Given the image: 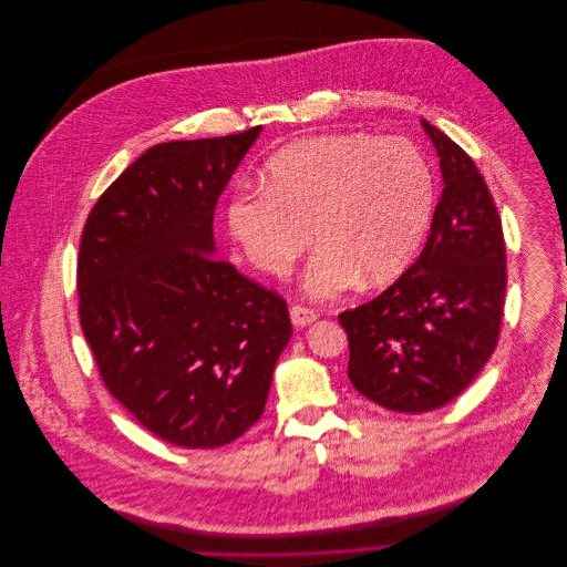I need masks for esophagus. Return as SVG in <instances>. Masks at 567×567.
Wrapping results in <instances>:
<instances>
[{
    "label": "esophagus",
    "instance_id": "1",
    "mask_svg": "<svg viewBox=\"0 0 567 567\" xmlns=\"http://www.w3.org/2000/svg\"><path fill=\"white\" fill-rule=\"evenodd\" d=\"M290 321H292L295 327H308V324H312L317 321V315H315V310H310V308L292 306V308H290Z\"/></svg>",
    "mask_w": 567,
    "mask_h": 567
}]
</instances>
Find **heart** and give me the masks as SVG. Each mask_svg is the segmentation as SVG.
Returning a JSON list of instances; mask_svg holds the SVG:
<instances>
[{"label": "heart", "instance_id": "b5f03b06", "mask_svg": "<svg viewBox=\"0 0 567 567\" xmlns=\"http://www.w3.org/2000/svg\"><path fill=\"white\" fill-rule=\"evenodd\" d=\"M434 205V174L419 146L329 133L275 153L266 183L238 185L227 227L244 257L272 277L288 275L317 236L303 290L333 299L362 277L367 286L400 277L430 231Z\"/></svg>", "mask_w": 567, "mask_h": 567}]
</instances>
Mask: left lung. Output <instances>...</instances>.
I'll return each instance as SVG.
<instances>
[{"instance_id":"8db88e82","label":"left lung","mask_w":567,"mask_h":567,"mask_svg":"<svg viewBox=\"0 0 567 567\" xmlns=\"http://www.w3.org/2000/svg\"><path fill=\"white\" fill-rule=\"evenodd\" d=\"M443 192L419 259L373 301L338 317L349 338V380L395 412L458 398L491 358L502 323V223L472 157L430 122Z\"/></svg>"}]
</instances>
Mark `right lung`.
<instances>
[{
	"mask_svg": "<svg viewBox=\"0 0 567 567\" xmlns=\"http://www.w3.org/2000/svg\"><path fill=\"white\" fill-rule=\"evenodd\" d=\"M261 126L148 148L82 231V333L102 382L146 430L187 450L240 439L290 342L286 301L216 257L214 209Z\"/></svg>",
	"mask_w": 567,
	"mask_h": 567,
	"instance_id": "1",
	"label": "right lung"
}]
</instances>
